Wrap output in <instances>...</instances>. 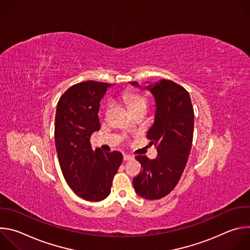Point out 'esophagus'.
<instances>
[{"instance_id":"34e87169","label":"esophagus","mask_w":250,"mask_h":250,"mask_svg":"<svg viewBox=\"0 0 250 250\" xmlns=\"http://www.w3.org/2000/svg\"><path fill=\"white\" fill-rule=\"evenodd\" d=\"M133 157L131 155H128V154H125L124 155V160L125 161H127V160H131Z\"/></svg>"}]
</instances>
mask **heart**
I'll return each mask as SVG.
<instances>
[{
	"instance_id": "b5f03b06",
	"label": "heart",
	"mask_w": 250,
	"mask_h": 250,
	"mask_svg": "<svg viewBox=\"0 0 250 250\" xmlns=\"http://www.w3.org/2000/svg\"><path fill=\"white\" fill-rule=\"evenodd\" d=\"M124 100L128 105V108L131 113L139 111V110H146L148 106V95L144 93H125L124 95ZM112 108V104L108 105V111Z\"/></svg>"
}]
</instances>
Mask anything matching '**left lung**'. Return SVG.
Masks as SVG:
<instances>
[{
	"mask_svg": "<svg viewBox=\"0 0 250 250\" xmlns=\"http://www.w3.org/2000/svg\"><path fill=\"white\" fill-rule=\"evenodd\" d=\"M130 84L140 88L137 82ZM145 89L155 99L154 124L146 136L158 155L155 159L135 157L142 171L133 178V188L142 198L157 200L175 188L185 169L193 141L194 110L189 93L173 81L162 79Z\"/></svg>",
	"mask_w": 250,
	"mask_h": 250,
	"instance_id": "1",
	"label": "left lung"
}]
</instances>
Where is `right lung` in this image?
<instances>
[{"label":"right lung","mask_w":250,"mask_h":250,"mask_svg":"<svg viewBox=\"0 0 250 250\" xmlns=\"http://www.w3.org/2000/svg\"><path fill=\"white\" fill-rule=\"evenodd\" d=\"M112 84L85 81L70 87L59 99L55 116V146L69 187L79 197L99 202L108 197L123 161L119 151L93 150L90 138L101 127L100 102Z\"/></svg>","instance_id":"right-lung-1"}]
</instances>
